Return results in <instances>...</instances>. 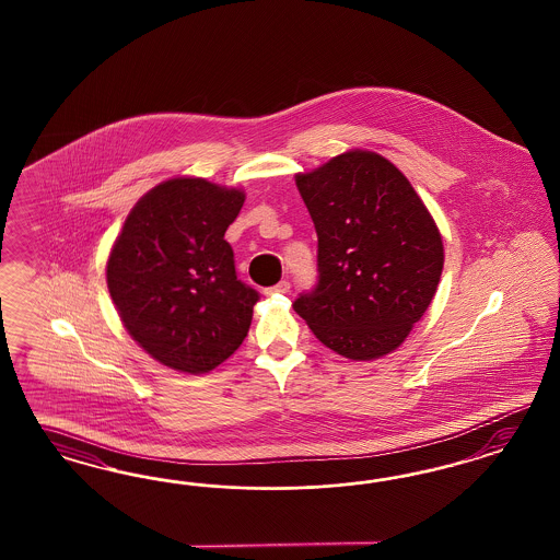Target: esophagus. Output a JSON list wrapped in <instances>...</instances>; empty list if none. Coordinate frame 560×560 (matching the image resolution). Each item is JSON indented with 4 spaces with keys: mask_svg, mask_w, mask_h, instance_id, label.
<instances>
[{
    "mask_svg": "<svg viewBox=\"0 0 560 560\" xmlns=\"http://www.w3.org/2000/svg\"><path fill=\"white\" fill-rule=\"evenodd\" d=\"M289 289H291V285H289V281H279L277 285H272V288L265 289V295H283V293H289Z\"/></svg>",
    "mask_w": 560,
    "mask_h": 560,
    "instance_id": "esophagus-1",
    "label": "esophagus"
}]
</instances>
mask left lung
Listing matches in <instances>:
<instances>
[{
	"mask_svg": "<svg viewBox=\"0 0 560 560\" xmlns=\"http://www.w3.org/2000/svg\"><path fill=\"white\" fill-rule=\"evenodd\" d=\"M295 183L318 234V281L293 310L339 355H388L440 283L435 221L407 176L377 153H342Z\"/></svg>",
	"mask_w": 560,
	"mask_h": 560,
	"instance_id": "obj_1",
	"label": "left lung"
}]
</instances>
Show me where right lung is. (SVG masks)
Wrapping results in <instances>:
<instances>
[{
    "instance_id": "obj_1",
    "label": "right lung",
    "mask_w": 560,
    "mask_h": 560,
    "mask_svg": "<svg viewBox=\"0 0 560 560\" xmlns=\"http://www.w3.org/2000/svg\"><path fill=\"white\" fill-rule=\"evenodd\" d=\"M244 192L203 178H172L133 207L106 265L129 335L160 363L211 372L236 351L258 291L237 279L225 230Z\"/></svg>"
}]
</instances>
